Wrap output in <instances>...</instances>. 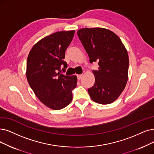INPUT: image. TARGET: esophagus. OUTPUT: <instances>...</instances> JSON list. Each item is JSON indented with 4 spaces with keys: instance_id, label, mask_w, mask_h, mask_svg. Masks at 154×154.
Here are the masks:
<instances>
[{
    "instance_id": "1",
    "label": "esophagus",
    "mask_w": 154,
    "mask_h": 154,
    "mask_svg": "<svg viewBox=\"0 0 154 154\" xmlns=\"http://www.w3.org/2000/svg\"><path fill=\"white\" fill-rule=\"evenodd\" d=\"M82 78V75H77L78 80H80Z\"/></svg>"
}]
</instances>
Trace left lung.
Returning a JSON list of instances; mask_svg holds the SVG:
<instances>
[{
  "mask_svg": "<svg viewBox=\"0 0 154 154\" xmlns=\"http://www.w3.org/2000/svg\"><path fill=\"white\" fill-rule=\"evenodd\" d=\"M90 58L98 62L93 70L95 81L88 89L91 98L100 104H109L118 98L128 81L129 58L125 45L112 31L102 28H82L77 32Z\"/></svg>",
  "mask_w": 154,
  "mask_h": 154,
  "instance_id": "obj_1",
  "label": "left lung"
}]
</instances>
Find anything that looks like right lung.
I'll list each match as a JSON object with an SVG mask.
<instances>
[{
  "label": "right lung",
  "mask_w": 154,
  "mask_h": 154,
  "mask_svg": "<svg viewBox=\"0 0 154 154\" xmlns=\"http://www.w3.org/2000/svg\"><path fill=\"white\" fill-rule=\"evenodd\" d=\"M75 31L58 32L42 38L30 51L26 63L28 82L38 99L47 107L60 110L69 105L72 91L76 87L77 77L66 76L67 65L65 52Z\"/></svg>",
  "instance_id": "right-lung-1"
}]
</instances>
